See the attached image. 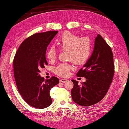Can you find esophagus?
<instances>
[{"label": "esophagus", "mask_w": 129, "mask_h": 129, "mask_svg": "<svg viewBox=\"0 0 129 129\" xmlns=\"http://www.w3.org/2000/svg\"><path fill=\"white\" fill-rule=\"evenodd\" d=\"M60 82H62V83H64L67 81V79H64V78H62V79L60 80Z\"/></svg>", "instance_id": "34e87169"}]
</instances>
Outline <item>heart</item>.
I'll use <instances>...</instances> for the list:
<instances>
[{"instance_id":"heart-1","label":"heart","mask_w":129,"mask_h":129,"mask_svg":"<svg viewBox=\"0 0 129 129\" xmlns=\"http://www.w3.org/2000/svg\"><path fill=\"white\" fill-rule=\"evenodd\" d=\"M56 45L61 51H66L67 59L77 65L85 63L90 57L92 51V43L88 37H80L79 36L65 31L56 40ZM57 51L54 47H50L47 49L46 56L49 61L56 58ZM72 66L67 63H60L54 68L56 74L61 77L67 76Z\"/></svg>"}]
</instances>
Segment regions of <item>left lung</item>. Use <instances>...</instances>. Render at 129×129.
Instances as JSON below:
<instances>
[{
  "mask_svg": "<svg viewBox=\"0 0 129 129\" xmlns=\"http://www.w3.org/2000/svg\"><path fill=\"white\" fill-rule=\"evenodd\" d=\"M114 64L111 47L100 35L95 38L92 53L77 77L86 78L79 85L72 80L73 87L71 91L73 101L82 106H90L98 103L108 91L114 75Z\"/></svg>",
  "mask_w": 129,
  "mask_h": 129,
  "instance_id": "obj_1",
  "label": "left lung"
}]
</instances>
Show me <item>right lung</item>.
Masks as SVG:
<instances>
[{
	"instance_id": "right-lung-1",
	"label": "right lung",
	"mask_w": 129,
	"mask_h": 129,
	"mask_svg": "<svg viewBox=\"0 0 129 129\" xmlns=\"http://www.w3.org/2000/svg\"><path fill=\"white\" fill-rule=\"evenodd\" d=\"M58 31L34 34L20 44L13 60L14 75L20 95L30 106L44 109L52 104L49 91L59 83L53 76L44 80L40 69L48 64L46 59L47 47Z\"/></svg>"
}]
</instances>
